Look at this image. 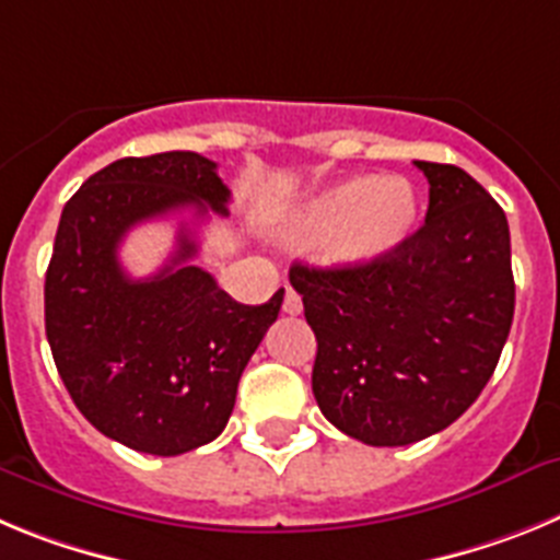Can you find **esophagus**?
Wrapping results in <instances>:
<instances>
[{"instance_id":"obj_1","label":"esophagus","mask_w":560,"mask_h":560,"mask_svg":"<svg viewBox=\"0 0 560 560\" xmlns=\"http://www.w3.org/2000/svg\"><path fill=\"white\" fill-rule=\"evenodd\" d=\"M283 311L289 316H296L300 311H303V296L296 294L294 289H285V296H283Z\"/></svg>"}]
</instances>
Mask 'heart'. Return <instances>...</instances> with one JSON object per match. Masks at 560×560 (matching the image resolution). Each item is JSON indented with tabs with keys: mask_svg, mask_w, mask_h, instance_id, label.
Listing matches in <instances>:
<instances>
[{
	"mask_svg": "<svg viewBox=\"0 0 560 560\" xmlns=\"http://www.w3.org/2000/svg\"><path fill=\"white\" fill-rule=\"evenodd\" d=\"M420 221L412 182L400 176H350L311 192L283 212L280 235L291 246H319L328 264L368 269L409 244Z\"/></svg>",
	"mask_w": 560,
	"mask_h": 560,
	"instance_id": "b5f03b06",
	"label": "heart"
}]
</instances>
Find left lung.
<instances>
[{"instance_id":"1","label":"left lung","mask_w":560,"mask_h":560,"mask_svg":"<svg viewBox=\"0 0 560 560\" xmlns=\"http://www.w3.org/2000/svg\"><path fill=\"white\" fill-rule=\"evenodd\" d=\"M415 165L429 179L427 224L398 255L289 271L316 336V404L368 446L452 427L497 370L516 305L502 207L463 167Z\"/></svg>"}]
</instances>
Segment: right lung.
<instances>
[{"instance_id":"add662e5","label":"right lung","mask_w":560,"mask_h":560,"mask_svg":"<svg viewBox=\"0 0 560 560\" xmlns=\"http://www.w3.org/2000/svg\"><path fill=\"white\" fill-rule=\"evenodd\" d=\"M192 151L126 156L67 201L44 283V325L58 375L83 418L156 457L192 452L224 432L237 381L283 305L235 303L179 246L153 277L120 266L122 237L167 212L226 215L230 187Z\"/></svg>"}]
</instances>
